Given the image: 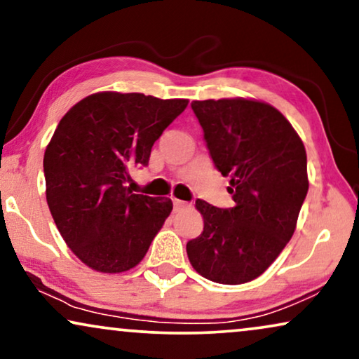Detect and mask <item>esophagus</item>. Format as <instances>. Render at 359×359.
I'll use <instances>...</instances> for the list:
<instances>
[{"mask_svg":"<svg viewBox=\"0 0 359 359\" xmlns=\"http://www.w3.org/2000/svg\"><path fill=\"white\" fill-rule=\"evenodd\" d=\"M173 205H175V210H181L184 208H188V203H184V201H180V199H173Z\"/></svg>","mask_w":359,"mask_h":359,"instance_id":"1","label":"esophagus"}]
</instances>
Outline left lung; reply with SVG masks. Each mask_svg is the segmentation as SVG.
I'll return each mask as SVG.
<instances>
[{
	"label": "left lung",
	"mask_w": 359,
	"mask_h": 359,
	"mask_svg": "<svg viewBox=\"0 0 359 359\" xmlns=\"http://www.w3.org/2000/svg\"><path fill=\"white\" fill-rule=\"evenodd\" d=\"M212 161L229 176L235 205L203 199V233L186 245L189 263L219 284L257 279L279 257L307 196V155L301 137L276 107L248 97L191 102Z\"/></svg>",
	"instance_id": "8db88e82"
}]
</instances>
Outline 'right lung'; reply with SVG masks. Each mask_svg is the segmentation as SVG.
I'll list each match as a JSON object with an SVG mask.
<instances>
[{"label": "right lung", "instance_id": "add662e5", "mask_svg": "<svg viewBox=\"0 0 359 359\" xmlns=\"http://www.w3.org/2000/svg\"><path fill=\"white\" fill-rule=\"evenodd\" d=\"M142 93L101 91L58 122L46 155V198L58 232L86 266L124 273L137 266L163 227L171 199L134 194L129 171L188 106Z\"/></svg>", "mask_w": 359, "mask_h": 359}]
</instances>
